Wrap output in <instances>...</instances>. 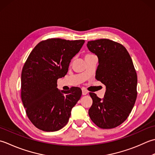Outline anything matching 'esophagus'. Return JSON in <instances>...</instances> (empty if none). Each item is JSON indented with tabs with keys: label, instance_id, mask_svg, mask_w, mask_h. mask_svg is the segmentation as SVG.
I'll return each mask as SVG.
<instances>
[{
	"label": "esophagus",
	"instance_id": "obj_1",
	"mask_svg": "<svg viewBox=\"0 0 155 155\" xmlns=\"http://www.w3.org/2000/svg\"><path fill=\"white\" fill-rule=\"evenodd\" d=\"M87 94H88V91H87L86 90H84V89L82 90V94H83L84 96L87 95Z\"/></svg>",
	"mask_w": 155,
	"mask_h": 155
}]
</instances>
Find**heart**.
<instances>
[{"instance_id": "1", "label": "heart", "mask_w": 155, "mask_h": 155, "mask_svg": "<svg viewBox=\"0 0 155 155\" xmlns=\"http://www.w3.org/2000/svg\"><path fill=\"white\" fill-rule=\"evenodd\" d=\"M93 54H91V53H87V54L85 55V58H87V57H89V56H91Z\"/></svg>"}]
</instances>
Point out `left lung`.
Here are the masks:
<instances>
[{
	"label": "left lung",
	"mask_w": 155,
	"mask_h": 155,
	"mask_svg": "<svg viewBox=\"0 0 155 155\" xmlns=\"http://www.w3.org/2000/svg\"><path fill=\"white\" fill-rule=\"evenodd\" d=\"M87 47L98 58L96 80L106 87L102 100L90 92L93 103L88 114L99 128H116L127 119L137 100V74L133 62L125 47L114 41H90Z\"/></svg>",
	"instance_id": "left-lung-1"
}]
</instances>
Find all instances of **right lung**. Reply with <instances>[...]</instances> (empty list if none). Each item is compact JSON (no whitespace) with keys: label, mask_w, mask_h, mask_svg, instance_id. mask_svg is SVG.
<instances>
[{"label":"right lung","mask_w":155,"mask_h":155,"mask_svg":"<svg viewBox=\"0 0 155 155\" xmlns=\"http://www.w3.org/2000/svg\"><path fill=\"white\" fill-rule=\"evenodd\" d=\"M84 40L51 38L35 47L21 72V96L27 117L39 130L58 131L67 124L81 90L60 91L57 81L68 73L71 59Z\"/></svg>","instance_id":"right-lung-1"}]
</instances>
